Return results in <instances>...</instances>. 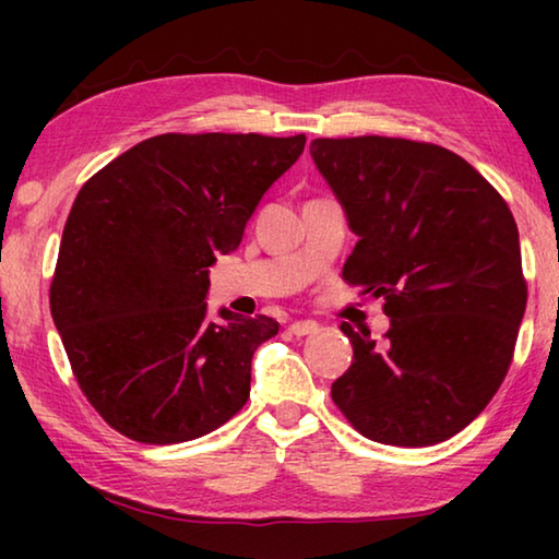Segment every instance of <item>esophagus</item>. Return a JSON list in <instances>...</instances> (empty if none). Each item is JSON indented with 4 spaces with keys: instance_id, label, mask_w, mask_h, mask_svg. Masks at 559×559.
<instances>
[{
    "instance_id": "1",
    "label": "esophagus",
    "mask_w": 559,
    "mask_h": 559,
    "mask_svg": "<svg viewBox=\"0 0 559 559\" xmlns=\"http://www.w3.org/2000/svg\"><path fill=\"white\" fill-rule=\"evenodd\" d=\"M318 330H320V325L316 323V320H298V323H293L288 328V333L296 337H302V335H316Z\"/></svg>"
}]
</instances>
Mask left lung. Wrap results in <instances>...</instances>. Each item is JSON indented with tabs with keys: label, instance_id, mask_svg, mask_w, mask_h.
Masks as SVG:
<instances>
[{
	"label": "left lung",
	"instance_id": "left-lung-1",
	"mask_svg": "<svg viewBox=\"0 0 559 559\" xmlns=\"http://www.w3.org/2000/svg\"><path fill=\"white\" fill-rule=\"evenodd\" d=\"M310 157L357 243L343 278L384 296L390 330H340L353 365L333 382L349 424L386 447H433L493 400L527 288L513 214L451 150L400 138H318Z\"/></svg>",
	"mask_w": 559,
	"mask_h": 559
}]
</instances>
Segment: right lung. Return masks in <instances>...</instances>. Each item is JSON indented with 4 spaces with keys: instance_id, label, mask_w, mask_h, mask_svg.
<instances>
[{
    "instance_id": "right-lung-1",
    "label": "right lung",
    "mask_w": 559,
    "mask_h": 559,
    "mask_svg": "<svg viewBox=\"0 0 559 559\" xmlns=\"http://www.w3.org/2000/svg\"><path fill=\"white\" fill-rule=\"evenodd\" d=\"M302 147L306 135L167 132L81 187L51 316L83 394L128 439H200L249 400L251 357L278 323L226 308L210 318V266Z\"/></svg>"
}]
</instances>
